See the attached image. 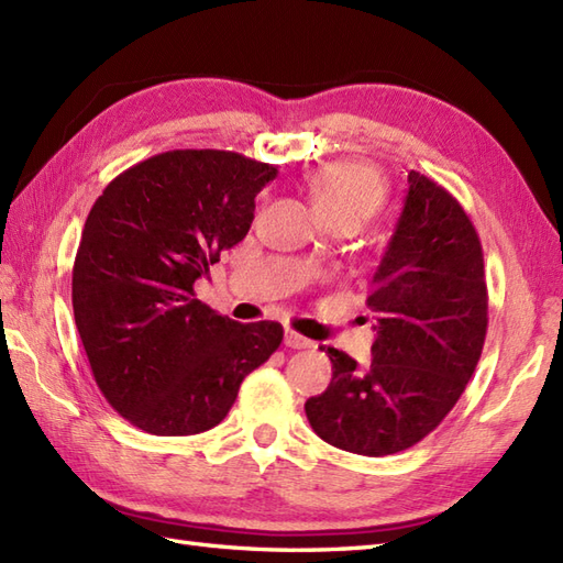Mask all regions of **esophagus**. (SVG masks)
I'll return each mask as SVG.
<instances>
[{"mask_svg": "<svg viewBox=\"0 0 563 563\" xmlns=\"http://www.w3.org/2000/svg\"><path fill=\"white\" fill-rule=\"evenodd\" d=\"M285 345L292 347V350H307V347H313V343L309 341V338L299 335L297 331H285Z\"/></svg>", "mask_w": 563, "mask_h": 563, "instance_id": "esophagus-1", "label": "esophagus"}]
</instances>
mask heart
I'll use <instances>...</instances> for the list:
<instances>
[{
	"instance_id": "1",
	"label": "heart",
	"mask_w": 563,
	"mask_h": 563,
	"mask_svg": "<svg viewBox=\"0 0 563 563\" xmlns=\"http://www.w3.org/2000/svg\"><path fill=\"white\" fill-rule=\"evenodd\" d=\"M311 203L321 218L350 216L364 220L382 206L386 187L382 175L364 163H331L307 177Z\"/></svg>"
}]
</instances>
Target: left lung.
I'll return each instance as SVG.
<instances>
[{"mask_svg":"<svg viewBox=\"0 0 563 563\" xmlns=\"http://www.w3.org/2000/svg\"><path fill=\"white\" fill-rule=\"evenodd\" d=\"M367 307V367L329 347L333 378L305 402L307 420L335 449L390 455L415 446L459 402L487 335L485 258L463 206L420 173L408 194Z\"/></svg>","mask_w":563,"mask_h":563,"instance_id":"left-lung-1","label":"left lung"}]
</instances>
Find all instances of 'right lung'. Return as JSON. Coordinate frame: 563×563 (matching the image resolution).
Listing matches in <instances>:
<instances>
[{
  "label": "right lung",
  "mask_w": 563,
  "mask_h": 563,
  "mask_svg": "<svg viewBox=\"0 0 563 563\" xmlns=\"http://www.w3.org/2000/svg\"><path fill=\"white\" fill-rule=\"evenodd\" d=\"M278 167L232 151H167L114 177L78 242L71 302L96 384L155 437L225 420L244 376L283 343L278 321L240 323L194 283L246 238Z\"/></svg>",
  "instance_id": "right-lung-1"
}]
</instances>
